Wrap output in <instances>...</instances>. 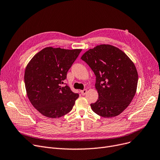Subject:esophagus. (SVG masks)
Segmentation results:
<instances>
[{"label": "esophagus", "instance_id": "esophagus-1", "mask_svg": "<svg viewBox=\"0 0 160 160\" xmlns=\"http://www.w3.org/2000/svg\"><path fill=\"white\" fill-rule=\"evenodd\" d=\"M80 93H82V95H84L86 93H87V89H83V90H82L80 91Z\"/></svg>", "mask_w": 160, "mask_h": 160}]
</instances>
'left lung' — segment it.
<instances>
[{"label": "left lung", "instance_id": "obj_1", "mask_svg": "<svg viewBox=\"0 0 160 160\" xmlns=\"http://www.w3.org/2000/svg\"><path fill=\"white\" fill-rule=\"evenodd\" d=\"M96 76L98 98L91 108L97 115L110 118L121 114L136 93L138 73L130 58L111 45L90 48L81 57Z\"/></svg>", "mask_w": 160, "mask_h": 160}]
</instances>
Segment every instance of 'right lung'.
Instances as JSON below:
<instances>
[{"instance_id": "right-lung-1", "label": "right lung", "mask_w": 160, "mask_h": 160, "mask_svg": "<svg viewBox=\"0 0 160 160\" xmlns=\"http://www.w3.org/2000/svg\"><path fill=\"white\" fill-rule=\"evenodd\" d=\"M81 51L48 47L33 56L27 64L24 76L27 95L43 115L60 118L72 109L79 95L62 84Z\"/></svg>"}]
</instances>
